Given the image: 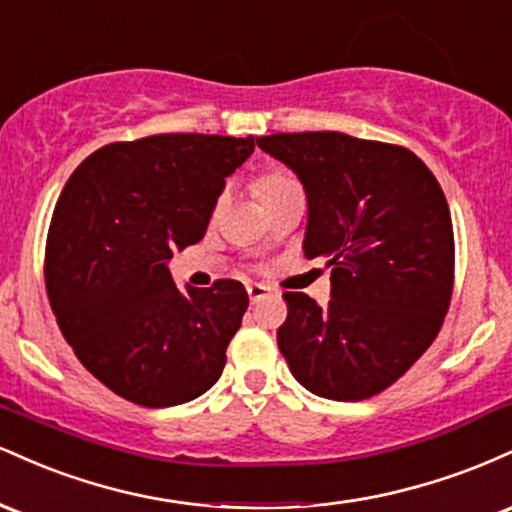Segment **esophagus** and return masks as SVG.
Masks as SVG:
<instances>
[{
	"label": "esophagus",
	"instance_id": "obj_1",
	"mask_svg": "<svg viewBox=\"0 0 512 512\" xmlns=\"http://www.w3.org/2000/svg\"><path fill=\"white\" fill-rule=\"evenodd\" d=\"M267 293H269V289L264 284H248V296H250L252 303L262 301V298L267 296Z\"/></svg>",
	"mask_w": 512,
	"mask_h": 512
}]
</instances>
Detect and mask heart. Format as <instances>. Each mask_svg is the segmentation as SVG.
<instances>
[{
    "instance_id": "obj_1",
    "label": "heart",
    "mask_w": 512,
    "mask_h": 512,
    "mask_svg": "<svg viewBox=\"0 0 512 512\" xmlns=\"http://www.w3.org/2000/svg\"><path fill=\"white\" fill-rule=\"evenodd\" d=\"M291 178H286V175L281 173H264L257 178L255 182H252V192H255L257 199L264 197V195H272V192L281 190V187L291 185Z\"/></svg>"
}]
</instances>
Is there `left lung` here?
I'll use <instances>...</instances> for the list:
<instances>
[{
  "instance_id": "8db88e82",
  "label": "left lung",
  "mask_w": 512,
  "mask_h": 512,
  "mask_svg": "<svg viewBox=\"0 0 512 512\" xmlns=\"http://www.w3.org/2000/svg\"><path fill=\"white\" fill-rule=\"evenodd\" d=\"M257 146L308 195L303 250L332 269V298L286 291L276 344L317 397L361 402L419 361L443 327L455 281L448 199L414 151L342 132H281Z\"/></svg>"
}]
</instances>
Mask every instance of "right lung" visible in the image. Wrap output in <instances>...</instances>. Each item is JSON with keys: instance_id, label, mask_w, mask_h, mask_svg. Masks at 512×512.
Wrapping results in <instances>:
<instances>
[{"instance_id": "add662e5", "label": "right lung", "mask_w": 512, "mask_h": 512, "mask_svg": "<svg viewBox=\"0 0 512 512\" xmlns=\"http://www.w3.org/2000/svg\"><path fill=\"white\" fill-rule=\"evenodd\" d=\"M252 151L255 137L154 134L103 146L64 185L45 286L76 358L115 395L175 407L219 380L248 291L219 279L182 293L168 260L202 240L226 178Z\"/></svg>"}]
</instances>
